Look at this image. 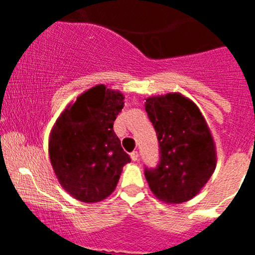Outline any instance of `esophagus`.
I'll return each mask as SVG.
<instances>
[{"mask_svg":"<svg viewBox=\"0 0 255 255\" xmlns=\"http://www.w3.org/2000/svg\"><path fill=\"white\" fill-rule=\"evenodd\" d=\"M138 156H139V154H138V151H133V153H130V159H132L133 161H137L138 160Z\"/></svg>","mask_w":255,"mask_h":255,"instance_id":"34e87169","label":"esophagus"}]
</instances>
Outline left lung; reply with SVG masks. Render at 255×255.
I'll return each mask as SVG.
<instances>
[{"label": "left lung", "instance_id": "1", "mask_svg": "<svg viewBox=\"0 0 255 255\" xmlns=\"http://www.w3.org/2000/svg\"><path fill=\"white\" fill-rule=\"evenodd\" d=\"M145 111L160 146L159 165L144 170L149 187L165 204L189 201L204 189L217 164L206 120L197 105L180 92L148 97Z\"/></svg>", "mask_w": 255, "mask_h": 255}]
</instances>
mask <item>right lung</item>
Listing matches in <instances>:
<instances>
[{
    "label": "right lung",
    "instance_id": "obj_1",
    "mask_svg": "<svg viewBox=\"0 0 255 255\" xmlns=\"http://www.w3.org/2000/svg\"><path fill=\"white\" fill-rule=\"evenodd\" d=\"M125 106L118 90L96 85L71 101L49 135V158L59 184L74 199L95 204L115 191L130 158L113 132Z\"/></svg>",
    "mask_w": 255,
    "mask_h": 255
}]
</instances>
